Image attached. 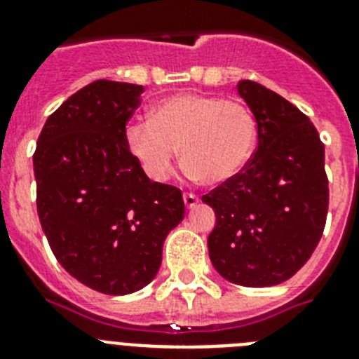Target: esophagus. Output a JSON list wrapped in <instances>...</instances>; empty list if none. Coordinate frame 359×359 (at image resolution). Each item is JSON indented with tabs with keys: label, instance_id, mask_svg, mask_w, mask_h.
Segmentation results:
<instances>
[{
	"label": "esophagus",
	"instance_id": "obj_1",
	"mask_svg": "<svg viewBox=\"0 0 359 359\" xmlns=\"http://www.w3.org/2000/svg\"><path fill=\"white\" fill-rule=\"evenodd\" d=\"M183 201H185L187 208H194L196 205L199 203V198L196 194H190V192H187V194L183 196Z\"/></svg>",
	"mask_w": 359,
	"mask_h": 359
}]
</instances>
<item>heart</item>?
Returning <instances> with one entry per match:
<instances>
[{
    "mask_svg": "<svg viewBox=\"0 0 359 359\" xmlns=\"http://www.w3.org/2000/svg\"><path fill=\"white\" fill-rule=\"evenodd\" d=\"M123 136L131 156L152 182L170 176L180 149L187 176L215 187L248 165L257 145V122L239 100L177 93L158 100L149 120H131Z\"/></svg>",
    "mask_w": 359,
    "mask_h": 359,
    "instance_id": "b5f03b06",
    "label": "heart"
}]
</instances>
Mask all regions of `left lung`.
<instances>
[{
	"mask_svg": "<svg viewBox=\"0 0 359 359\" xmlns=\"http://www.w3.org/2000/svg\"><path fill=\"white\" fill-rule=\"evenodd\" d=\"M237 91L257 122L259 145L230 182L203 196L215 212L208 253L217 273L246 287L293 277L325 228L329 182L316 128L297 106L259 82Z\"/></svg>",
	"mask_w": 359,
	"mask_h": 359,
	"instance_id": "obj_1",
	"label": "left lung"
}]
</instances>
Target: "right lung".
<instances>
[{
    "label": "right lung",
    "mask_w": 359,
    "mask_h": 359,
    "mask_svg": "<svg viewBox=\"0 0 359 359\" xmlns=\"http://www.w3.org/2000/svg\"><path fill=\"white\" fill-rule=\"evenodd\" d=\"M144 86L95 81L53 111L37 138V214L59 264L84 286L128 294L156 277L182 190L151 182L126 145Z\"/></svg>",
    "instance_id": "1"
}]
</instances>
